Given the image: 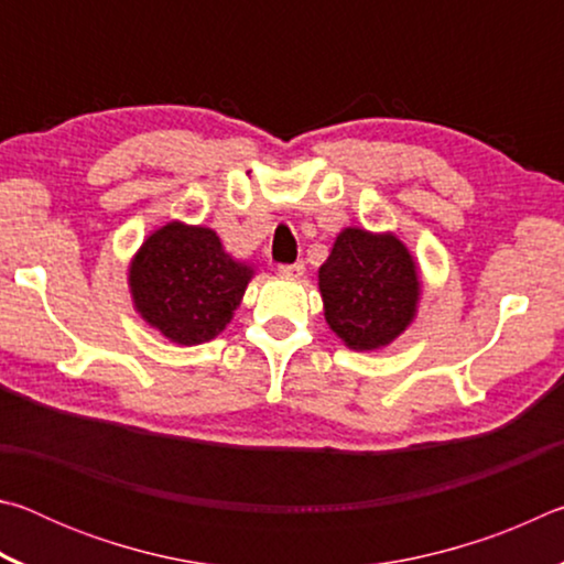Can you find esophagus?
Here are the masks:
<instances>
[{
  "label": "esophagus",
  "mask_w": 564,
  "mask_h": 564,
  "mask_svg": "<svg viewBox=\"0 0 564 564\" xmlns=\"http://www.w3.org/2000/svg\"><path fill=\"white\" fill-rule=\"evenodd\" d=\"M303 271H305L303 261H295V263H281V265H279V273H281V275H285V279H301Z\"/></svg>",
  "instance_id": "esophagus-1"
}]
</instances>
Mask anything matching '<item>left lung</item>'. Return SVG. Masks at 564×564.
Here are the masks:
<instances>
[{"instance_id":"obj_1","label":"left lung","mask_w":564,"mask_h":564,"mask_svg":"<svg viewBox=\"0 0 564 564\" xmlns=\"http://www.w3.org/2000/svg\"><path fill=\"white\" fill-rule=\"evenodd\" d=\"M330 330L356 350L388 346L415 316L420 281L413 256L393 234L340 231L318 271Z\"/></svg>"}]
</instances>
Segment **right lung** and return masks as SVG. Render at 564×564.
<instances>
[{
    "label": "right lung",
    "mask_w": 564,
    "mask_h": 564,
    "mask_svg": "<svg viewBox=\"0 0 564 564\" xmlns=\"http://www.w3.org/2000/svg\"><path fill=\"white\" fill-rule=\"evenodd\" d=\"M251 275V265L234 261L212 228L171 221L133 256L129 285L149 326L178 346H198L234 318Z\"/></svg>",
    "instance_id": "1"
}]
</instances>
